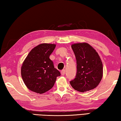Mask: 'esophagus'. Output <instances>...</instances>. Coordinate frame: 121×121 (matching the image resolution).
<instances>
[{"label":"esophagus","mask_w":121,"mask_h":121,"mask_svg":"<svg viewBox=\"0 0 121 121\" xmlns=\"http://www.w3.org/2000/svg\"><path fill=\"white\" fill-rule=\"evenodd\" d=\"M61 75H64L65 74V69H63L61 71Z\"/></svg>","instance_id":"obj_1"}]
</instances>
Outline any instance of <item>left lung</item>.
Returning a JSON list of instances; mask_svg holds the SVG:
<instances>
[{
    "label": "left lung",
    "mask_w": 121,
    "mask_h": 121,
    "mask_svg": "<svg viewBox=\"0 0 121 121\" xmlns=\"http://www.w3.org/2000/svg\"><path fill=\"white\" fill-rule=\"evenodd\" d=\"M71 48L76 59L77 73L70 85L75 90L84 92L99 85L103 75L102 63L98 53L86 43L73 44Z\"/></svg>",
    "instance_id": "left-lung-1"
}]
</instances>
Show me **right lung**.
Listing matches in <instances>:
<instances>
[{
	"mask_svg": "<svg viewBox=\"0 0 121 121\" xmlns=\"http://www.w3.org/2000/svg\"><path fill=\"white\" fill-rule=\"evenodd\" d=\"M56 45H38L29 53L21 67V76L25 85L35 92L42 94L52 89L60 73L49 58Z\"/></svg>",
	"mask_w": 121,
	"mask_h": 121,
	"instance_id": "1",
	"label": "right lung"
}]
</instances>
